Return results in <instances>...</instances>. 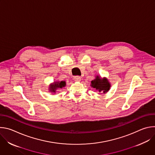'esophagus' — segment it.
I'll use <instances>...</instances> for the list:
<instances>
[{
    "mask_svg": "<svg viewBox=\"0 0 155 155\" xmlns=\"http://www.w3.org/2000/svg\"><path fill=\"white\" fill-rule=\"evenodd\" d=\"M74 80L75 81H80L81 80V77L79 76H75L74 77Z\"/></svg>",
    "mask_w": 155,
    "mask_h": 155,
    "instance_id": "esophagus-1",
    "label": "esophagus"
}]
</instances>
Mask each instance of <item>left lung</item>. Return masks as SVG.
Segmentation results:
<instances>
[{"label": "left lung", "mask_w": 155, "mask_h": 155, "mask_svg": "<svg viewBox=\"0 0 155 155\" xmlns=\"http://www.w3.org/2000/svg\"><path fill=\"white\" fill-rule=\"evenodd\" d=\"M91 82V86H92L93 88H95L96 90H98L100 93H105L108 92V91L110 90V86H111L110 83L106 78H102L99 75H97L96 78L92 80Z\"/></svg>", "instance_id": "8db88e82"}]
</instances>
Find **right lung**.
<instances>
[{"label": "right lung", "mask_w": 155, "mask_h": 155, "mask_svg": "<svg viewBox=\"0 0 155 155\" xmlns=\"http://www.w3.org/2000/svg\"><path fill=\"white\" fill-rule=\"evenodd\" d=\"M66 85L65 81H54L53 83L51 84L49 87V90L51 93H56V90L58 88H62Z\"/></svg>", "instance_id": "add662e5"}]
</instances>
